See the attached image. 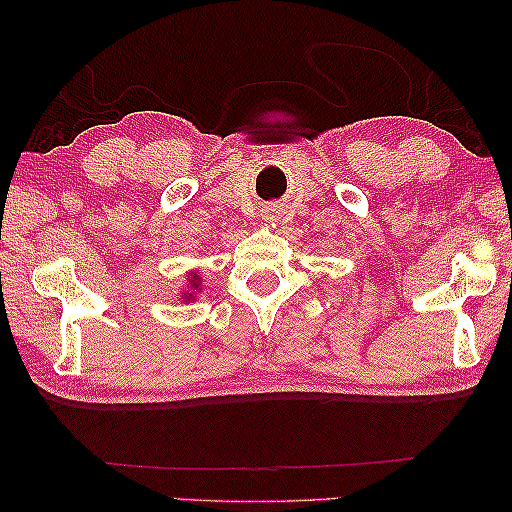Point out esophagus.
Segmentation results:
<instances>
[{
	"mask_svg": "<svg viewBox=\"0 0 512 512\" xmlns=\"http://www.w3.org/2000/svg\"><path fill=\"white\" fill-rule=\"evenodd\" d=\"M261 216H263L265 223H279V219H282V209H279L277 205H270V207L263 209Z\"/></svg>",
	"mask_w": 512,
	"mask_h": 512,
	"instance_id": "1",
	"label": "esophagus"
}]
</instances>
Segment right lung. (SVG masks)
<instances>
[{"instance_id": "obj_1", "label": "right lung", "mask_w": 512, "mask_h": 512, "mask_svg": "<svg viewBox=\"0 0 512 512\" xmlns=\"http://www.w3.org/2000/svg\"><path fill=\"white\" fill-rule=\"evenodd\" d=\"M200 284H202L200 272H188V277H186V291L181 293V298H184L186 303H193V300L198 298V296H195V293L202 291Z\"/></svg>"}]
</instances>
